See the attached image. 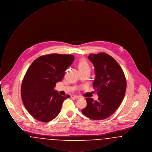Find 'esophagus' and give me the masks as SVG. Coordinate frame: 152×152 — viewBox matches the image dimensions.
Listing matches in <instances>:
<instances>
[{"label": "esophagus", "instance_id": "esophagus-1", "mask_svg": "<svg viewBox=\"0 0 152 152\" xmlns=\"http://www.w3.org/2000/svg\"><path fill=\"white\" fill-rule=\"evenodd\" d=\"M72 98H75V99H80L81 98V96H77V95H72L71 96Z\"/></svg>", "mask_w": 152, "mask_h": 152}]
</instances>
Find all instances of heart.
I'll return each instance as SVG.
<instances>
[{"label": "heart", "mask_w": 152, "mask_h": 152, "mask_svg": "<svg viewBox=\"0 0 152 152\" xmlns=\"http://www.w3.org/2000/svg\"><path fill=\"white\" fill-rule=\"evenodd\" d=\"M78 68L80 71L87 70V69H91V66L86 58H81L80 59L78 63Z\"/></svg>", "instance_id": "heart-1"}]
</instances>
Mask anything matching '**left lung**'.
<instances>
[{"instance_id":"8db88e82","label":"left lung","mask_w":152,"mask_h":152,"mask_svg":"<svg viewBox=\"0 0 152 152\" xmlns=\"http://www.w3.org/2000/svg\"><path fill=\"white\" fill-rule=\"evenodd\" d=\"M95 68L93 87L98 100L86 98L87 107L82 113L94 120H104L112 116L121 105L126 89V80L120 65L105 52L91 53L88 56Z\"/></svg>"}]
</instances>
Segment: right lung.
Instances as JSON below:
<instances>
[{
    "label": "right lung",
    "instance_id": "obj_1",
    "mask_svg": "<svg viewBox=\"0 0 152 152\" xmlns=\"http://www.w3.org/2000/svg\"><path fill=\"white\" fill-rule=\"evenodd\" d=\"M73 60V55L51 53L37 58L28 68L22 81L21 97L25 108L37 120L48 123L54 119L63 101L70 97L60 95L54 87Z\"/></svg>",
    "mask_w": 152,
    "mask_h": 152
}]
</instances>
